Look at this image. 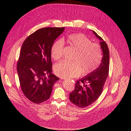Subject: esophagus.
<instances>
[{
	"instance_id": "esophagus-1",
	"label": "esophagus",
	"mask_w": 131,
	"mask_h": 131,
	"mask_svg": "<svg viewBox=\"0 0 131 131\" xmlns=\"http://www.w3.org/2000/svg\"><path fill=\"white\" fill-rule=\"evenodd\" d=\"M65 80H67V79H64Z\"/></svg>"
}]
</instances>
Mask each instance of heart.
<instances>
[{
    "label": "heart",
    "instance_id": "heart-1",
    "mask_svg": "<svg viewBox=\"0 0 131 131\" xmlns=\"http://www.w3.org/2000/svg\"><path fill=\"white\" fill-rule=\"evenodd\" d=\"M67 42L77 50L74 60H63L54 67L55 74L63 78L76 77L81 73L87 75L99 66L102 59L100 46L83 33L72 34L67 38ZM64 42L62 40L55 41L51 48V56L55 60H59L63 55Z\"/></svg>",
    "mask_w": 131,
    "mask_h": 131
}]
</instances>
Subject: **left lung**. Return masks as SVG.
<instances>
[{
  "mask_svg": "<svg viewBox=\"0 0 131 131\" xmlns=\"http://www.w3.org/2000/svg\"><path fill=\"white\" fill-rule=\"evenodd\" d=\"M100 40L103 57L100 66L85 77L77 81L75 89L70 94L72 104L79 108L91 105L100 97L109 74V51L105 41L98 34L92 31Z\"/></svg>",
  "mask_w": 131,
  "mask_h": 131,
  "instance_id": "left-lung-1",
  "label": "left lung"
}]
</instances>
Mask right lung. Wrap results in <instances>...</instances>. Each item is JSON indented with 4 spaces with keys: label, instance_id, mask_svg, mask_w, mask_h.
<instances>
[{
    "label": "right lung",
    "instance_id": "obj_1",
    "mask_svg": "<svg viewBox=\"0 0 131 131\" xmlns=\"http://www.w3.org/2000/svg\"><path fill=\"white\" fill-rule=\"evenodd\" d=\"M64 29V27L40 29L22 45L17 64L19 83L26 98L35 104L49 99L54 83L59 80L51 73L50 51L54 40Z\"/></svg>",
    "mask_w": 131,
    "mask_h": 131
}]
</instances>
